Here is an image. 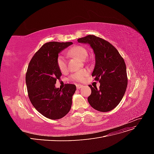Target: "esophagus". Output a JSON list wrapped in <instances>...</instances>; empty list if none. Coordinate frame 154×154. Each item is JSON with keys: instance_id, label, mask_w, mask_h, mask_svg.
I'll return each instance as SVG.
<instances>
[{"instance_id": "esophagus-1", "label": "esophagus", "mask_w": 154, "mask_h": 154, "mask_svg": "<svg viewBox=\"0 0 154 154\" xmlns=\"http://www.w3.org/2000/svg\"><path fill=\"white\" fill-rule=\"evenodd\" d=\"M83 87V85H76L77 89H80V88H82Z\"/></svg>"}]
</instances>
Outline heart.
<instances>
[{
  "label": "heart",
  "mask_w": 154,
  "mask_h": 154,
  "mask_svg": "<svg viewBox=\"0 0 154 154\" xmlns=\"http://www.w3.org/2000/svg\"><path fill=\"white\" fill-rule=\"evenodd\" d=\"M68 54L72 57H76L82 60H85L88 57V52L87 49L81 45H75L70 49L68 52ZM57 63L58 67L61 72H65L67 68V61L63 55L60 54L57 57ZM88 74V71L87 69H82L78 72L72 74L69 77V79L72 81L82 82Z\"/></svg>",
  "instance_id": "b5f03b06"
}]
</instances>
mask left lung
<instances>
[{"mask_svg": "<svg viewBox=\"0 0 154 154\" xmlns=\"http://www.w3.org/2000/svg\"><path fill=\"white\" fill-rule=\"evenodd\" d=\"M78 42L89 44L94 50L95 67L92 76L100 83V88H91L88 101L93 109L100 112L114 109L122 101L127 89L128 78L124 59L115 47L92 35L78 39Z\"/></svg>", "mask_w": 154, "mask_h": 154, "instance_id": "8db88e82", "label": "left lung"}]
</instances>
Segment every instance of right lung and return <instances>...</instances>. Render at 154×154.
Masks as SVG:
<instances>
[{
	"instance_id": "obj_1",
	"label": "right lung",
	"mask_w": 154,
	"mask_h": 154,
	"mask_svg": "<svg viewBox=\"0 0 154 154\" xmlns=\"http://www.w3.org/2000/svg\"><path fill=\"white\" fill-rule=\"evenodd\" d=\"M72 42H50L44 44L34 54L26 74L27 93L31 103L39 112L51 119L66 116L71 108L76 85L66 84L62 89L55 87L62 72L57 59L60 51Z\"/></svg>"
}]
</instances>
